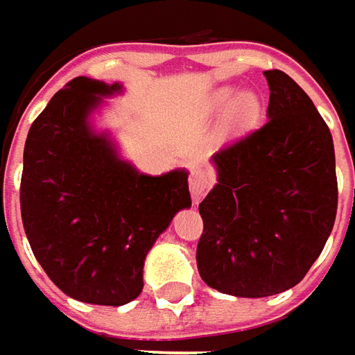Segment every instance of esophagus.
<instances>
[{
    "mask_svg": "<svg viewBox=\"0 0 355 355\" xmlns=\"http://www.w3.org/2000/svg\"><path fill=\"white\" fill-rule=\"evenodd\" d=\"M213 184V173L205 168H193L191 175H189V191L196 201H199V198L211 187Z\"/></svg>",
    "mask_w": 355,
    "mask_h": 355,
    "instance_id": "34e87169",
    "label": "esophagus"
}]
</instances>
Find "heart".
I'll use <instances>...</instances> for the list:
<instances>
[{
    "mask_svg": "<svg viewBox=\"0 0 355 355\" xmlns=\"http://www.w3.org/2000/svg\"><path fill=\"white\" fill-rule=\"evenodd\" d=\"M207 112L223 118V136L229 140L243 138L263 120V103L257 92H239L235 87H221L207 101Z\"/></svg>",
    "mask_w": 355,
    "mask_h": 355,
    "instance_id": "b5f03b06",
    "label": "heart"
}]
</instances>
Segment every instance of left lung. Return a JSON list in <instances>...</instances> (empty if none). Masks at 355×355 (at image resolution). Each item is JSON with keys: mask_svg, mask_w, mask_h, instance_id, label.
Returning <instances> with one entry per match:
<instances>
[{"mask_svg": "<svg viewBox=\"0 0 355 355\" xmlns=\"http://www.w3.org/2000/svg\"><path fill=\"white\" fill-rule=\"evenodd\" d=\"M263 128L211 156L217 184L199 203L198 270L241 298L284 293L304 279L332 233L338 182L332 134L304 90L265 71Z\"/></svg>", "mask_w": 355, "mask_h": 355, "instance_id": "8db88e82", "label": "left lung"}]
</instances>
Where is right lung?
Returning <instances> with one entry per match:
<instances>
[{
    "label": "right lung",
    "instance_id": "1",
    "mask_svg": "<svg viewBox=\"0 0 355 355\" xmlns=\"http://www.w3.org/2000/svg\"><path fill=\"white\" fill-rule=\"evenodd\" d=\"M122 83L76 76L27 134L21 219L35 259L71 298L122 306L144 288V261L175 213L191 207L189 171L148 175L94 128Z\"/></svg>",
    "mask_w": 355,
    "mask_h": 355
}]
</instances>
